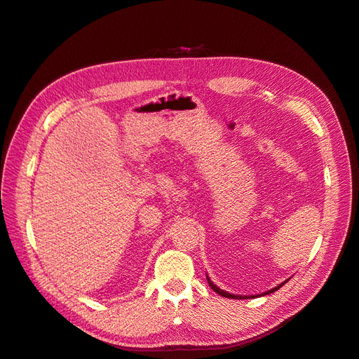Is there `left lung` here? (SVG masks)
<instances>
[{
  "label": "left lung",
  "mask_w": 359,
  "mask_h": 359,
  "mask_svg": "<svg viewBox=\"0 0 359 359\" xmlns=\"http://www.w3.org/2000/svg\"><path fill=\"white\" fill-rule=\"evenodd\" d=\"M290 279V278H288ZM288 279H285L284 283H280L279 285H276V287H273L272 290H269V292H264V293H261V294H252V296H245V294H232V293H228V292H225V290H222V288H219L215 283H212V280L210 279V276L207 275V280H208V284H210V287L215 290V292L217 293V294H220L222 297H229V299H252V297H261V296H266V294H270V293H273V292H276V290H279L280 287H283L284 284H287L288 283Z\"/></svg>",
  "instance_id": "obj_1"
}]
</instances>
